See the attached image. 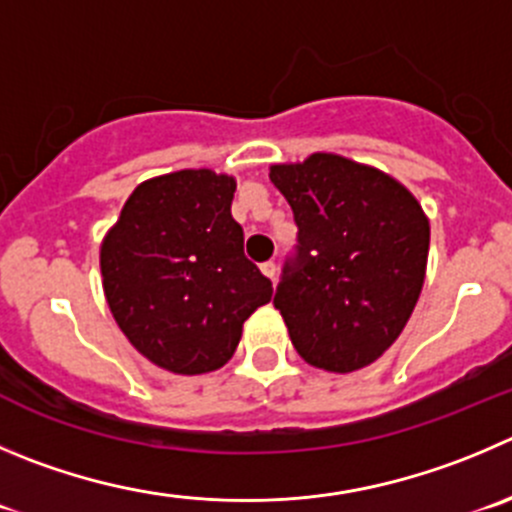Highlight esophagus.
I'll list each match as a JSON object with an SVG mask.
<instances>
[{"label":"esophagus","mask_w":512,"mask_h":512,"mask_svg":"<svg viewBox=\"0 0 512 512\" xmlns=\"http://www.w3.org/2000/svg\"><path fill=\"white\" fill-rule=\"evenodd\" d=\"M261 271H264V276H269V279L274 281V276H276V264H274V261H266V264H261Z\"/></svg>","instance_id":"obj_1"}]
</instances>
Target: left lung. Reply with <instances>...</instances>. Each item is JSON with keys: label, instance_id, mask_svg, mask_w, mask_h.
<instances>
[{"label": "left lung", "instance_id": "8db88e82", "mask_svg": "<svg viewBox=\"0 0 512 512\" xmlns=\"http://www.w3.org/2000/svg\"><path fill=\"white\" fill-rule=\"evenodd\" d=\"M294 211V253L274 306L311 367L354 372L402 334L425 284L430 223L402 183L332 153L274 165Z\"/></svg>", "mask_w": 512, "mask_h": 512}]
</instances>
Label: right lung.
I'll return each instance as SVG.
<instances>
[{
	"instance_id": "right-lung-1",
	"label": "right lung",
	"mask_w": 512,
	"mask_h": 512,
	"mask_svg": "<svg viewBox=\"0 0 512 512\" xmlns=\"http://www.w3.org/2000/svg\"><path fill=\"white\" fill-rule=\"evenodd\" d=\"M236 180L178 170L145 180L100 248L107 306L135 349L175 374H206L233 357L243 321L274 286L243 253Z\"/></svg>"
}]
</instances>
